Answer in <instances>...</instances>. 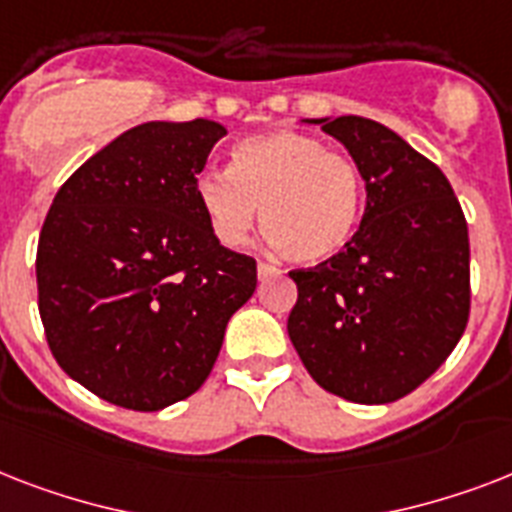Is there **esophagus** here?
<instances>
[{
	"instance_id": "1",
	"label": "esophagus",
	"mask_w": 512,
	"mask_h": 512,
	"mask_svg": "<svg viewBox=\"0 0 512 512\" xmlns=\"http://www.w3.org/2000/svg\"><path fill=\"white\" fill-rule=\"evenodd\" d=\"M273 273H279L276 268H273V265L257 263V276H260V279H268V276H273Z\"/></svg>"
}]
</instances>
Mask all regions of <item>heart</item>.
Returning a JSON list of instances; mask_svg holds the SVG:
<instances>
[{"label": "heart", "mask_w": 512, "mask_h": 512, "mask_svg": "<svg viewBox=\"0 0 512 512\" xmlns=\"http://www.w3.org/2000/svg\"><path fill=\"white\" fill-rule=\"evenodd\" d=\"M209 231L228 249L244 247L260 207L268 239L297 263H324L348 247L364 212V177L321 138L273 130L239 140L231 170L196 177Z\"/></svg>", "instance_id": "heart-1"}]
</instances>
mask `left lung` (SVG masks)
Listing matches in <instances>:
<instances>
[{
  "label": "left lung",
  "instance_id": "1",
  "mask_svg": "<svg viewBox=\"0 0 512 512\" xmlns=\"http://www.w3.org/2000/svg\"><path fill=\"white\" fill-rule=\"evenodd\" d=\"M313 122L353 156L366 209L340 255L289 271V340L324 390L390 404L420 388L468 327V223L444 172L393 130L361 116Z\"/></svg>",
  "mask_w": 512,
  "mask_h": 512
}]
</instances>
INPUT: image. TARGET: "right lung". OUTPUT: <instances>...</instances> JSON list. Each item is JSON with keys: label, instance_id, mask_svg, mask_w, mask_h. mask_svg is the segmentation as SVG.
I'll list each match as a JSON object with an SVG mask.
<instances>
[{"label": "right lung", "instance_id": "right-lung-1", "mask_svg": "<svg viewBox=\"0 0 512 512\" xmlns=\"http://www.w3.org/2000/svg\"><path fill=\"white\" fill-rule=\"evenodd\" d=\"M225 127H132L60 185L36 247L44 337L60 369L108 404L159 412L204 385L255 257L225 249L196 177Z\"/></svg>", "mask_w": 512, "mask_h": 512}]
</instances>
